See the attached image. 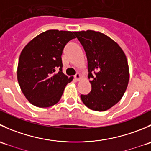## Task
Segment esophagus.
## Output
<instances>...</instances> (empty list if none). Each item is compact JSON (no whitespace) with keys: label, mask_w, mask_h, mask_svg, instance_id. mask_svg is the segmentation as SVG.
I'll return each instance as SVG.
<instances>
[{"label":"esophagus","mask_w":151,"mask_h":151,"mask_svg":"<svg viewBox=\"0 0 151 151\" xmlns=\"http://www.w3.org/2000/svg\"><path fill=\"white\" fill-rule=\"evenodd\" d=\"M80 78H81V76H80V74H79V73H77V74L74 75V79H75L76 80H80Z\"/></svg>","instance_id":"esophagus-1"}]
</instances>
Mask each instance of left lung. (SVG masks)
Returning <instances> with one entry per match:
<instances>
[{
  "label": "left lung",
  "mask_w": 151,
  "mask_h": 151,
  "mask_svg": "<svg viewBox=\"0 0 151 151\" xmlns=\"http://www.w3.org/2000/svg\"><path fill=\"white\" fill-rule=\"evenodd\" d=\"M74 33L85 50L91 79V92L82 94V101L92 110H106L121 99L127 88L129 70L126 55L116 42L100 32Z\"/></svg>",
  "instance_id": "1"
}]
</instances>
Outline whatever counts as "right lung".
Returning <instances> with one entry per match:
<instances>
[{"label": "right lung", "instance_id": "1", "mask_svg": "<svg viewBox=\"0 0 151 151\" xmlns=\"http://www.w3.org/2000/svg\"><path fill=\"white\" fill-rule=\"evenodd\" d=\"M73 33L47 30L22 50L17 67L18 83L25 96L34 106L49 107L57 104L66 85L73 80L62 71L61 59L66 45L75 38Z\"/></svg>", "mask_w": 151, "mask_h": 151}]
</instances>
